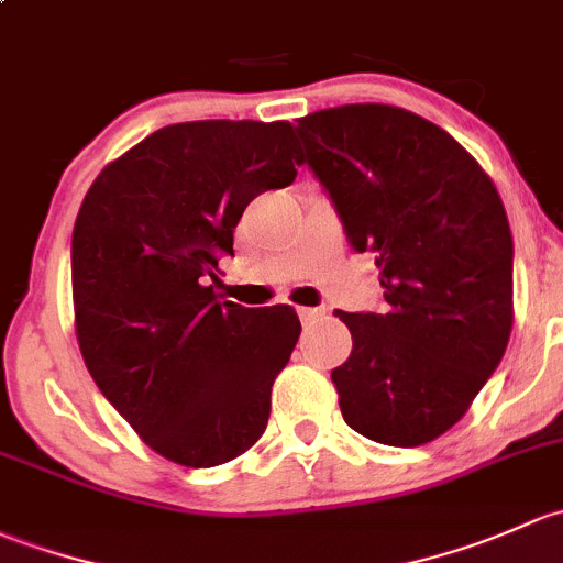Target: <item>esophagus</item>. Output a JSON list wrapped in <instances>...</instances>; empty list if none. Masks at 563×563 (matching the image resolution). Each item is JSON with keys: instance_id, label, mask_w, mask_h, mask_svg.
<instances>
[{"instance_id": "obj_1", "label": "esophagus", "mask_w": 563, "mask_h": 563, "mask_svg": "<svg viewBox=\"0 0 563 563\" xmlns=\"http://www.w3.org/2000/svg\"><path fill=\"white\" fill-rule=\"evenodd\" d=\"M298 317H300V322H314V320H320V317H324V309H311V306H300L298 309Z\"/></svg>"}]
</instances>
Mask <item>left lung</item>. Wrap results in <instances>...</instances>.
<instances>
[{"label": "left lung", "instance_id": "left-lung-1", "mask_svg": "<svg viewBox=\"0 0 563 563\" xmlns=\"http://www.w3.org/2000/svg\"><path fill=\"white\" fill-rule=\"evenodd\" d=\"M306 159L355 252H371L385 314L335 311L352 355L333 368L346 426L420 448L455 426L512 333V233L488 173L442 126L357 102L298 119Z\"/></svg>", "mask_w": 563, "mask_h": 563}]
</instances>
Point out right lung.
Masks as SVG:
<instances>
[{
  "label": "right lung",
  "mask_w": 563,
  "mask_h": 563,
  "mask_svg": "<svg viewBox=\"0 0 563 563\" xmlns=\"http://www.w3.org/2000/svg\"><path fill=\"white\" fill-rule=\"evenodd\" d=\"M289 121H184L110 165L73 230L75 335L91 379L162 457L208 468L268 426L300 335L292 306L213 292L243 208L298 176Z\"/></svg>",
  "instance_id": "add662e5"
}]
</instances>
